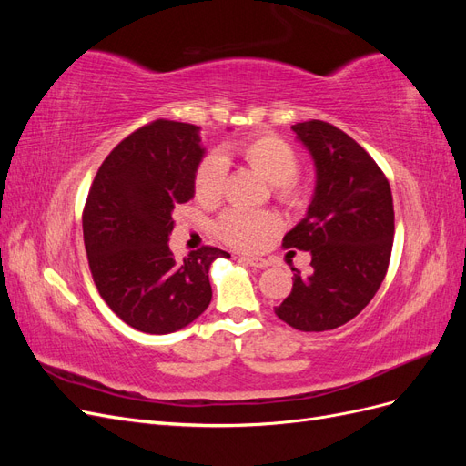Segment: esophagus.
I'll list each match as a JSON object with an SVG mask.
<instances>
[{
    "label": "esophagus",
    "mask_w": 466,
    "mask_h": 466,
    "mask_svg": "<svg viewBox=\"0 0 466 466\" xmlns=\"http://www.w3.org/2000/svg\"><path fill=\"white\" fill-rule=\"evenodd\" d=\"M248 266H252V268H266V266H270V262H268L266 258H243Z\"/></svg>",
    "instance_id": "obj_1"
}]
</instances>
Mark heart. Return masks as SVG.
Returning <instances> with one entry per match:
<instances>
[{"instance_id":"b5f03b06","label":"heart","mask_w":466,"mask_h":466,"mask_svg":"<svg viewBox=\"0 0 466 466\" xmlns=\"http://www.w3.org/2000/svg\"><path fill=\"white\" fill-rule=\"evenodd\" d=\"M252 171L272 185L276 200L288 208L299 209L307 204V188L295 177L299 171V155L286 139L274 134L252 136L235 147ZM228 165L219 153H209L194 171V196L202 204H216L223 196ZM278 218L270 211H250L233 208L228 209L218 221V233L225 243L241 248L257 250L264 238L278 229Z\"/></svg>"}]
</instances>
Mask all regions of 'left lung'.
I'll use <instances>...</instances> for the list:
<instances>
[{"instance_id":"8db88e82","label":"left lung","mask_w":466,"mask_h":466,"mask_svg":"<svg viewBox=\"0 0 466 466\" xmlns=\"http://www.w3.org/2000/svg\"><path fill=\"white\" fill-rule=\"evenodd\" d=\"M315 161L317 187L307 216L284 248L311 252V274L293 268V288L276 315L303 332L342 327L383 284L394 237L389 180L358 142L322 120L291 126Z\"/></svg>"}]
</instances>
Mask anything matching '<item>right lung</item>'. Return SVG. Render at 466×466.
Listing matches in <instances>:
<instances>
[{
	"label": "right lung",
	"mask_w": 466,
	"mask_h": 466,
	"mask_svg": "<svg viewBox=\"0 0 466 466\" xmlns=\"http://www.w3.org/2000/svg\"><path fill=\"white\" fill-rule=\"evenodd\" d=\"M200 128L155 120L132 132L98 167L83 208V241L105 303L132 329L168 334L211 301L209 266L229 252L202 247L177 260L168 248L178 204L194 196L204 157Z\"/></svg>",
	"instance_id": "add662e5"
}]
</instances>
